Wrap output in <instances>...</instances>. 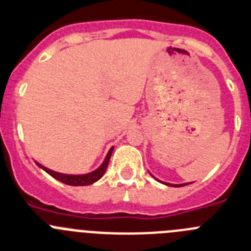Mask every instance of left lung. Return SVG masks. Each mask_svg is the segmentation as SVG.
<instances>
[{
    "instance_id": "1",
    "label": "left lung",
    "mask_w": 251,
    "mask_h": 251,
    "mask_svg": "<svg viewBox=\"0 0 251 251\" xmlns=\"http://www.w3.org/2000/svg\"><path fill=\"white\" fill-rule=\"evenodd\" d=\"M151 176H152L153 179H156V177H155V176H153L152 174H151ZM156 180H157V181H160L159 179H156ZM160 182H162V184H165V185H168V186H173V187H181V186H185V185L191 184V182H184V184H170V182H165V181H160Z\"/></svg>"
}]
</instances>
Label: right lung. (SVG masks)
Here are the masks:
<instances>
[{"label":"right lung","instance_id":"right-lung-1","mask_svg":"<svg viewBox=\"0 0 251 251\" xmlns=\"http://www.w3.org/2000/svg\"><path fill=\"white\" fill-rule=\"evenodd\" d=\"M114 151V146L109 150V152L106 153L105 159H103L102 164L99 166L96 170L91 171V173L87 174H77V175H74V174H62V173H57V171H53L51 169L46 168L44 165H41L40 162L35 161L36 165H37L38 168H41L42 170L46 171L49 175H51L52 177H55L56 180L58 181L64 182L66 185H71V186H86V185H91L94 182H96L98 180H100L101 177L105 174L106 169H107V165H109L110 157H111V153Z\"/></svg>","mask_w":251,"mask_h":251}]
</instances>
